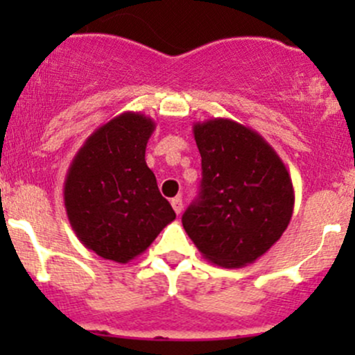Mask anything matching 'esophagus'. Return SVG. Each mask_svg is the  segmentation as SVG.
<instances>
[{
    "instance_id": "1",
    "label": "esophagus",
    "mask_w": 355,
    "mask_h": 355,
    "mask_svg": "<svg viewBox=\"0 0 355 355\" xmlns=\"http://www.w3.org/2000/svg\"><path fill=\"white\" fill-rule=\"evenodd\" d=\"M171 206H173L175 213L180 214L182 209H184V202H182V198H173V199H171Z\"/></svg>"
}]
</instances>
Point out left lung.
I'll return each instance as SVG.
<instances>
[{
    "instance_id": "left-lung-1",
    "label": "left lung",
    "mask_w": 355,
    "mask_h": 355,
    "mask_svg": "<svg viewBox=\"0 0 355 355\" xmlns=\"http://www.w3.org/2000/svg\"><path fill=\"white\" fill-rule=\"evenodd\" d=\"M192 132L202 182L182 223L204 259L247 266L287 230L295 202L292 178L263 135L245 125L211 118L196 121Z\"/></svg>"
}]
</instances>
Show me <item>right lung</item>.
<instances>
[{
    "instance_id": "add662e5",
    "label": "right lung",
    "mask_w": 355,
    "mask_h": 355,
    "mask_svg": "<svg viewBox=\"0 0 355 355\" xmlns=\"http://www.w3.org/2000/svg\"><path fill=\"white\" fill-rule=\"evenodd\" d=\"M153 118L125 111L96 128L71 159L63 185L68 221L89 250L128 263L175 220L146 164Z\"/></svg>"
}]
</instances>
